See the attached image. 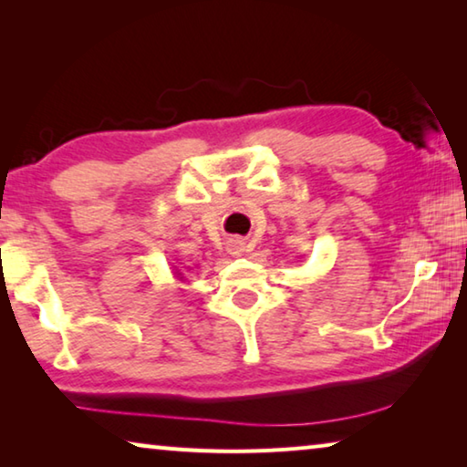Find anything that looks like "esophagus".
I'll return each mask as SVG.
<instances>
[{
  "instance_id": "obj_1",
  "label": "esophagus",
  "mask_w": 467,
  "mask_h": 467,
  "mask_svg": "<svg viewBox=\"0 0 467 467\" xmlns=\"http://www.w3.org/2000/svg\"><path fill=\"white\" fill-rule=\"evenodd\" d=\"M228 251H231L233 255H241V253L244 251V241L231 239V241H228Z\"/></svg>"
}]
</instances>
